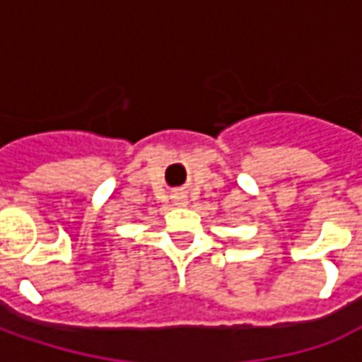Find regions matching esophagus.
Segmentation results:
<instances>
[{
    "label": "esophagus",
    "instance_id": "esophagus-1",
    "mask_svg": "<svg viewBox=\"0 0 362 362\" xmlns=\"http://www.w3.org/2000/svg\"><path fill=\"white\" fill-rule=\"evenodd\" d=\"M176 202H178V204H184V197H178Z\"/></svg>",
    "mask_w": 362,
    "mask_h": 362
}]
</instances>
